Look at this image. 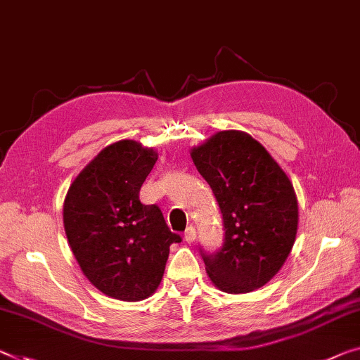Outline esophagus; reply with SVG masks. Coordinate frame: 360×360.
<instances>
[{"label": "esophagus", "instance_id": "obj_1", "mask_svg": "<svg viewBox=\"0 0 360 360\" xmlns=\"http://www.w3.org/2000/svg\"><path fill=\"white\" fill-rule=\"evenodd\" d=\"M195 238H196L195 226H193V225L186 226V230H185V241L186 243H193V241H195Z\"/></svg>", "mask_w": 360, "mask_h": 360}]
</instances>
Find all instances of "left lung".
<instances>
[{
  "instance_id": "obj_1",
  "label": "left lung",
  "mask_w": 360,
  "mask_h": 360,
  "mask_svg": "<svg viewBox=\"0 0 360 360\" xmlns=\"http://www.w3.org/2000/svg\"><path fill=\"white\" fill-rule=\"evenodd\" d=\"M224 222V243L199 248L206 272L225 292L261 288L278 272L295 245L297 201L288 176L261 143L225 130L191 149Z\"/></svg>"
}]
</instances>
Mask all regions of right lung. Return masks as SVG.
Wrapping results in <instances>:
<instances>
[{
  "label": "right lung",
  "mask_w": 360,
  "mask_h": 360,
  "mask_svg": "<svg viewBox=\"0 0 360 360\" xmlns=\"http://www.w3.org/2000/svg\"><path fill=\"white\" fill-rule=\"evenodd\" d=\"M158 161L153 149L122 140L104 148L70 185L64 229L82 272L120 301H141L161 283L169 248L181 236L156 204H143V181Z\"/></svg>",
  "instance_id": "right-lung-1"
}]
</instances>
